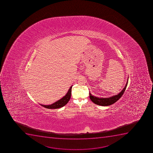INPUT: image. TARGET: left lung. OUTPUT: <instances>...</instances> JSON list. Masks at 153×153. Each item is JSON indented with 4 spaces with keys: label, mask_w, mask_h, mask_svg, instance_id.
Listing matches in <instances>:
<instances>
[{
    "label": "left lung",
    "mask_w": 153,
    "mask_h": 153,
    "mask_svg": "<svg viewBox=\"0 0 153 153\" xmlns=\"http://www.w3.org/2000/svg\"><path fill=\"white\" fill-rule=\"evenodd\" d=\"M128 79H129V78H128L127 83L126 84L124 89L122 90V91H121V92H120L116 95L113 96L109 97V98H99V97L93 96L90 93V92H89L90 98L93 103H95V104L98 105H100V106H107L113 104L115 102H116L124 94V92L125 91L127 86Z\"/></svg>",
    "instance_id": "1"
}]
</instances>
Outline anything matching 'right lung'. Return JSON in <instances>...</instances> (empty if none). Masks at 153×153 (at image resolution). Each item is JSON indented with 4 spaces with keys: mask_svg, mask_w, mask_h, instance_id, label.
I'll list each match as a JSON object with an SVG mask.
<instances>
[{
    "mask_svg": "<svg viewBox=\"0 0 153 153\" xmlns=\"http://www.w3.org/2000/svg\"><path fill=\"white\" fill-rule=\"evenodd\" d=\"M73 86H71L68 90V92L67 93L66 95L64 96L63 98L58 100L57 101L55 102L52 104L49 105H41V106L47 108V109H58L66 105L69 101L70 99L71 98V90Z\"/></svg>",
    "mask_w": 153,
    "mask_h": 153,
    "instance_id": "add662e5",
    "label": "right lung"
}]
</instances>
